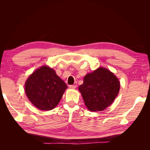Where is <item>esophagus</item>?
<instances>
[{
    "mask_svg": "<svg viewBox=\"0 0 150 150\" xmlns=\"http://www.w3.org/2000/svg\"><path fill=\"white\" fill-rule=\"evenodd\" d=\"M76 87H77L76 85H70L69 86V88L71 89H75V88H76Z\"/></svg>",
    "mask_w": 150,
    "mask_h": 150,
    "instance_id": "34e87169",
    "label": "esophagus"
}]
</instances>
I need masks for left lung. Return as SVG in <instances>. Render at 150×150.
Returning <instances> with one entry per match:
<instances>
[{"label":"left lung","mask_w":150,"mask_h":150,"mask_svg":"<svg viewBox=\"0 0 150 150\" xmlns=\"http://www.w3.org/2000/svg\"><path fill=\"white\" fill-rule=\"evenodd\" d=\"M120 88L116 76L108 69L99 67L84 76L79 91L89 111H101L115 100Z\"/></svg>","instance_id":"1"}]
</instances>
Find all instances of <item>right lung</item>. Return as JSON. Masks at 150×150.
I'll use <instances>...</instances> for the list:
<instances>
[{"instance_id": "right-lung-1", "label": "right lung", "mask_w": 150, "mask_h": 150, "mask_svg": "<svg viewBox=\"0 0 150 150\" xmlns=\"http://www.w3.org/2000/svg\"><path fill=\"white\" fill-rule=\"evenodd\" d=\"M67 88L55 71L47 66L35 70L25 83V92L29 101L42 111L55 108Z\"/></svg>"}]
</instances>
